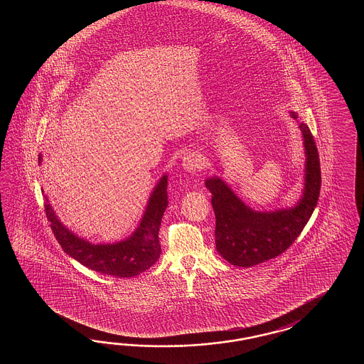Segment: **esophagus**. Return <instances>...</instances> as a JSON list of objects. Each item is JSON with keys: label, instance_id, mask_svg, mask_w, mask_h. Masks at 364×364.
I'll list each match as a JSON object with an SVG mask.
<instances>
[{"label": "esophagus", "instance_id": "obj_1", "mask_svg": "<svg viewBox=\"0 0 364 364\" xmlns=\"http://www.w3.org/2000/svg\"><path fill=\"white\" fill-rule=\"evenodd\" d=\"M182 166L183 169L190 173H195V171H200L204 166V160L200 155L195 154V152H190L182 159Z\"/></svg>", "mask_w": 364, "mask_h": 364}]
</instances>
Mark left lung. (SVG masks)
Wrapping results in <instances>:
<instances>
[{
  "mask_svg": "<svg viewBox=\"0 0 364 364\" xmlns=\"http://www.w3.org/2000/svg\"><path fill=\"white\" fill-rule=\"evenodd\" d=\"M293 118H298L294 112ZM306 148V183L301 201L294 208L255 212L240 200L221 179L209 178L216 215V248L226 262L237 267H252L281 255L302 232L316 207L321 171L316 143L309 126L299 124Z\"/></svg>",
  "mask_w": 364,
  "mask_h": 364,
  "instance_id": "8db88e82",
  "label": "left lung"
}]
</instances>
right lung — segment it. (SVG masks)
I'll list each match as a JSON object with an SVG mask.
<instances>
[{
  "mask_svg": "<svg viewBox=\"0 0 364 364\" xmlns=\"http://www.w3.org/2000/svg\"><path fill=\"white\" fill-rule=\"evenodd\" d=\"M168 177L164 176L152 193L138 230L116 245H92L77 238L57 220L44 198L49 226L63 251L87 268L108 276L134 277L147 271L161 255L159 230L168 207Z\"/></svg>",
  "mask_w": 364,
  "mask_h": 364,
  "instance_id": "add662e5",
  "label": "right lung"
}]
</instances>
